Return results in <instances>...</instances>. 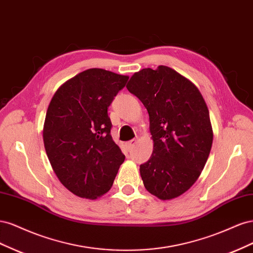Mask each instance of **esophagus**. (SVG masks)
Instances as JSON below:
<instances>
[{
  "label": "esophagus",
  "mask_w": 253,
  "mask_h": 253,
  "mask_svg": "<svg viewBox=\"0 0 253 253\" xmlns=\"http://www.w3.org/2000/svg\"><path fill=\"white\" fill-rule=\"evenodd\" d=\"M135 143H136V139H132V140H129V141H127V142L126 143V149H127L128 151H131V150L133 149L134 145H135Z\"/></svg>",
  "instance_id": "obj_1"
}]
</instances>
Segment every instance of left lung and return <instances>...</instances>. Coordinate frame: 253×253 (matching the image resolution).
<instances>
[{"label": "left lung", "mask_w": 253, "mask_h": 253, "mask_svg": "<svg viewBox=\"0 0 253 253\" xmlns=\"http://www.w3.org/2000/svg\"><path fill=\"white\" fill-rule=\"evenodd\" d=\"M126 88L149 113L153 153L140 165L144 188L159 200H173L194 185L209 157L208 106L194 83L165 65L135 73Z\"/></svg>", "instance_id": "1"}]
</instances>
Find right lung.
<instances>
[{
	"label": "right lung",
	"mask_w": 253,
	"mask_h": 253,
	"mask_svg": "<svg viewBox=\"0 0 253 253\" xmlns=\"http://www.w3.org/2000/svg\"><path fill=\"white\" fill-rule=\"evenodd\" d=\"M128 76L89 68L61 85L45 116L43 141L53 172L72 193L96 200L112 188L125 155L108 109Z\"/></svg>",
	"instance_id": "right-lung-1"
}]
</instances>
